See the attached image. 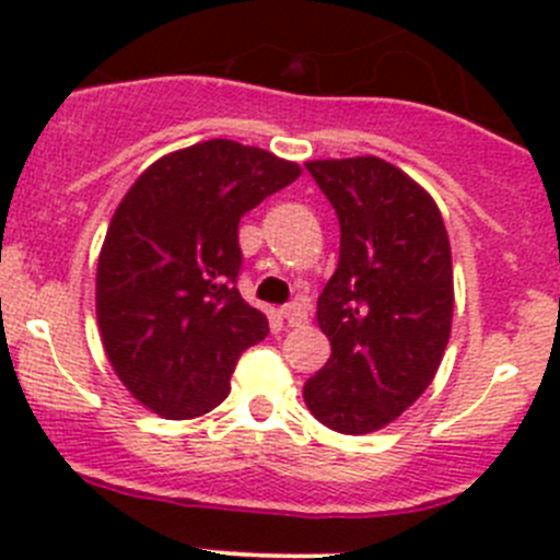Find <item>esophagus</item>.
Listing matches in <instances>:
<instances>
[{
	"label": "esophagus",
	"mask_w": 560,
	"mask_h": 560,
	"mask_svg": "<svg viewBox=\"0 0 560 560\" xmlns=\"http://www.w3.org/2000/svg\"><path fill=\"white\" fill-rule=\"evenodd\" d=\"M281 316H284L287 319V325L290 327H298V325H303V322H306V306H303V303H287V306H281Z\"/></svg>",
	"instance_id": "34e87169"
}]
</instances>
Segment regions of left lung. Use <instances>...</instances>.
Listing matches in <instances>:
<instances>
[{"mask_svg": "<svg viewBox=\"0 0 560 560\" xmlns=\"http://www.w3.org/2000/svg\"><path fill=\"white\" fill-rule=\"evenodd\" d=\"M341 224L316 301L330 358L303 387L322 425L360 436L404 415L436 376L453 327V254L433 197L380 156L308 162Z\"/></svg>", "mask_w": 560, "mask_h": 560, "instance_id": "left-lung-1", "label": "left lung"}]
</instances>
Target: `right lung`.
Returning <instances> with one entry per match:
<instances>
[{
  "label": "right lung",
  "instance_id": "obj_1",
  "mask_svg": "<svg viewBox=\"0 0 560 560\" xmlns=\"http://www.w3.org/2000/svg\"><path fill=\"white\" fill-rule=\"evenodd\" d=\"M301 175L295 162L206 140L149 167L118 202L97 262V322L124 387L167 420L222 404L268 319L238 292V222Z\"/></svg>",
  "mask_w": 560,
  "mask_h": 560
}]
</instances>
